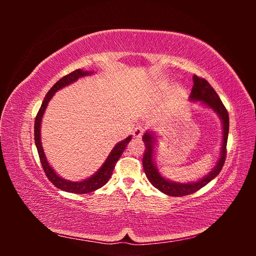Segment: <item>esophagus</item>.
Here are the masks:
<instances>
[{"mask_svg":"<svg viewBox=\"0 0 256 256\" xmlns=\"http://www.w3.org/2000/svg\"><path fill=\"white\" fill-rule=\"evenodd\" d=\"M144 131H145L144 128H142V127H136V128L134 130L132 134H134V138H142V136L144 134Z\"/></svg>","mask_w":256,"mask_h":256,"instance_id":"obj_1","label":"esophagus"}]
</instances>
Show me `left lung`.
Returning a JSON list of instances; mask_svg holds the SVG:
<instances>
[{"mask_svg": "<svg viewBox=\"0 0 256 256\" xmlns=\"http://www.w3.org/2000/svg\"><path fill=\"white\" fill-rule=\"evenodd\" d=\"M190 98L192 100H198L202 102L206 106H210L212 110L220 115L223 124V143L221 150V156L219 158L218 164L214 166L212 171L205 176L203 180H200L196 182L190 184H176L170 180H166V178L162 177L157 171L152 162V148H154V136L146 132L143 136V142L145 144V152L143 154V168L145 174L148 178L152 184L154 188H157L161 192L166 193L170 196H184L192 194L196 192L200 188H203L209 182H212L216 176H218L223 168L224 162L226 159V144H228V128H230V120L228 113L226 109V106L222 104L221 99L219 98L214 88L208 81L204 78H200L198 76H193V88L191 90Z\"/></svg>", "mask_w": 256, "mask_h": 256, "instance_id": "obj_1", "label": "left lung"}]
</instances>
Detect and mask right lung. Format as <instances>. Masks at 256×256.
<instances>
[{"label":"right lung","mask_w":256,"mask_h":256,"mask_svg":"<svg viewBox=\"0 0 256 256\" xmlns=\"http://www.w3.org/2000/svg\"><path fill=\"white\" fill-rule=\"evenodd\" d=\"M90 74V72L82 70V69H76V70L64 76L63 78H60L56 84H54L53 86L50 88V90L48 92V94L46 95V97L44 98V102L42 104L40 109L36 115L35 125H34L35 144H36V147H37L38 156H40V164H42V170H44L46 176L48 177V180L54 186H56V188H58L60 190L67 191V192L76 193V194H85V193L94 192L95 190L102 188V186H104L108 182H109L110 177L113 173V170L115 168L116 162H118V160L120 158L122 154L124 152V150H125V148H126L127 144L131 140V136H130L127 138H125L124 141L120 142L118 144H116L114 148L112 150V152H110L109 157H108V159L106 160L104 166L100 168L99 171L95 175H92V177H90L88 180H85L80 182H68V180H63V178H60L56 172L53 171L52 168L49 166V164L47 162V159H46V157H44V152L42 150V143H40V124H42V118L44 115V112L46 110V108H47L49 100L54 95V92H58L62 88L66 86V85L74 82L76 80H78L80 76H88Z\"/></svg>","instance_id":"add662e5"}]
</instances>
